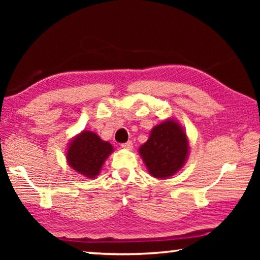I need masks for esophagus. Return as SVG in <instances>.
Masks as SVG:
<instances>
[{
  "label": "esophagus",
  "instance_id": "34e87169",
  "mask_svg": "<svg viewBox=\"0 0 260 260\" xmlns=\"http://www.w3.org/2000/svg\"><path fill=\"white\" fill-rule=\"evenodd\" d=\"M121 147L124 149H128V150H129V149L133 148V142H132V141H127V142L121 144Z\"/></svg>",
  "mask_w": 260,
  "mask_h": 260
}]
</instances>
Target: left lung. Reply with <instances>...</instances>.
Instances as JSON below:
<instances>
[{
	"label": "left lung",
	"instance_id": "obj_1",
	"mask_svg": "<svg viewBox=\"0 0 260 260\" xmlns=\"http://www.w3.org/2000/svg\"><path fill=\"white\" fill-rule=\"evenodd\" d=\"M139 151L152 177L169 178L177 173L186 161L187 136L177 122L167 120L153 127L150 138Z\"/></svg>",
	"mask_w": 260,
	"mask_h": 260
}]
</instances>
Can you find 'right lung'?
Returning <instances> with one entry per match:
<instances>
[{
	"label": "right lung",
	"mask_w": 260,
	"mask_h": 260,
	"mask_svg": "<svg viewBox=\"0 0 260 260\" xmlns=\"http://www.w3.org/2000/svg\"><path fill=\"white\" fill-rule=\"evenodd\" d=\"M112 150L113 148L109 142L101 140L93 132L85 131L70 144L69 165L82 175L94 178Z\"/></svg>",
	"instance_id": "add662e5"
}]
</instances>
